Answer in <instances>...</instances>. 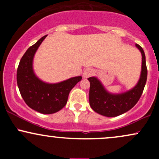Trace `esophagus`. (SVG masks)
Segmentation results:
<instances>
[{"instance_id":"34e87169","label":"esophagus","mask_w":159,"mask_h":159,"mask_svg":"<svg viewBox=\"0 0 159 159\" xmlns=\"http://www.w3.org/2000/svg\"><path fill=\"white\" fill-rule=\"evenodd\" d=\"M94 74V70L93 69L91 68H87L84 69V71L83 72V76L84 78H89L90 77L91 75H93Z\"/></svg>"}]
</instances>
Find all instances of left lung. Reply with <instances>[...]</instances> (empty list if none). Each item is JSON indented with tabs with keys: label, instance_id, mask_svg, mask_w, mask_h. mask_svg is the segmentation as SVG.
Wrapping results in <instances>:
<instances>
[{
	"label": "left lung",
	"instance_id": "left-lung-1",
	"mask_svg": "<svg viewBox=\"0 0 159 159\" xmlns=\"http://www.w3.org/2000/svg\"><path fill=\"white\" fill-rule=\"evenodd\" d=\"M135 45L142 55L141 72L138 84L131 90L123 93H111L107 92L96 77L87 78L90 83L89 93L90 105L95 112L107 117H114L127 112L140 99L147 82V69L143 48L139 45Z\"/></svg>",
	"mask_w": 159,
	"mask_h": 159
}]
</instances>
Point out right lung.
Wrapping results in <instances>:
<instances>
[{
  "instance_id": "1",
  "label": "right lung",
  "mask_w": 159,
  "mask_h": 159,
  "mask_svg": "<svg viewBox=\"0 0 159 159\" xmlns=\"http://www.w3.org/2000/svg\"><path fill=\"white\" fill-rule=\"evenodd\" d=\"M47 35L41 38L25 53L17 69V84L24 101L33 110L43 114L57 112L65 106L71 90L82 79L70 78L55 84L40 80L34 73L33 61L35 53Z\"/></svg>"
}]
</instances>
